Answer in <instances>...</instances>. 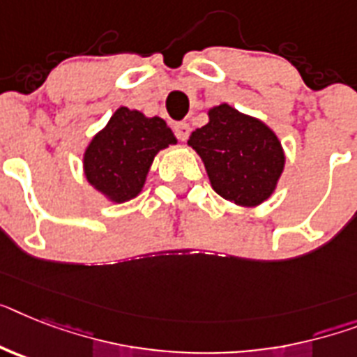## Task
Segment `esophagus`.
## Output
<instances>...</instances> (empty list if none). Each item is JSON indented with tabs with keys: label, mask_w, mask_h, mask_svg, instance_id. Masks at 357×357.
Returning <instances> with one entry per match:
<instances>
[{
	"label": "esophagus",
	"mask_w": 357,
	"mask_h": 357,
	"mask_svg": "<svg viewBox=\"0 0 357 357\" xmlns=\"http://www.w3.org/2000/svg\"><path fill=\"white\" fill-rule=\"evenodd\" d=\"M175 135H176V138H178V140H182V142H184V140H188V137H190V131H191V128H190V123H185V122H176L175 123Z\"/></svg>",
	"instance_id": "34e87169"
}]
</instances>
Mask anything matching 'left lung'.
Instances as JSON below:
<instances>
[{
  "label": "left lung",
  "mask_w": 357,
  "mask_h": 357,
  "mask_svg": "<svg viewBox=\"0 0 357 357\" xmlns=\"http://www.w3.org/2000/svg\"><path fill=\"white\" fill-rule=\"evenodd\" d=\"M210 122L191 132L190 144L202 158L211 188L237 206L263 204L284 169V151L266 123L228 104L208 111Z\"/></svg>",
  "instance_id": "obj_1"
}]
</instances>
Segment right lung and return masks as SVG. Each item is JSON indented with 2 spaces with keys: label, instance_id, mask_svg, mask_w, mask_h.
Segmentation results:
<instances>
[{
  "label": "right lung",
  "instance_id": "right-lung-1",
  "mask_svg": "<svg viewBox=\"0 0 357 357\" xmlns=\"http://www.w3.org/2000/svg\"><path fill=\"white\" fill-rule=\"evenodd\" d=\"M172 144L176 138L164 120L119 107L85 149V178L111 202H128L142 191L153 158Z\"/></svg>",
  "mask_w": 357,
  "mask_h": 357
}]
</instances>
